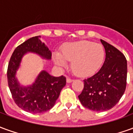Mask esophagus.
<instances>
[{
    "instance_id": "34e87169",
    "label": "esophagus",
    "mask_w": 133,
    "mask_h": 133,
    "mask_svg": "<svg viewBox=\"0 0 133 133\" xmlns=\"http://www.w3.org/2000/svg\"><path fill=\"white\" fill-rule=\"evenodd\" d=\"M67 83H71L73 80L72 79H71V78H67Z\"/></svg>"
}]
</instances>
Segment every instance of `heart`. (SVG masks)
<instances>
[{
    "label": "heart",
    "mask_w": 133,
    "mask_h": 133,
    "mask_svg": "<svg viewBox=\"0 0 133 133\" xmlns=\"http://www.w3.org/2000/svg\"><path fill=\"white\" fill-rule=\"evenodd\" d=\"M105 51L102 45L91 41H81L67 44L63 48L62 54L56 53L55 63L66 67L71 63V69L78 76H88L94 74L103 63Z\"/></svg>",
    "instance_id": "obj_1"
}]
</instances>
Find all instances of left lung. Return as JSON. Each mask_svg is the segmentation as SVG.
<instances>
[{
    "label": "left lung",
    "instance_id": "1",
    "mask_svg": "<svg viewBox=\"0 0 133 133\" xmlns=\"http://www.w3.org/2000/svg\"><path fill=\"white\" fill-rule=\"evenodd\" d=\"M105 60L100 70L84 80V88L78 98L81 104L93 111H105L117 104L127 84V61L122 52L103 40Z\"/></svg>",
    "mask_w": 133,
    "mask_h": 133
}]
</instances>
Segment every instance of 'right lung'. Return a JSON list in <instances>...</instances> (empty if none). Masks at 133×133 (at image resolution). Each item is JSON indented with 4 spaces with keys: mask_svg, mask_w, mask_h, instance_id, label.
Returning <instances> with one entry per match:
<instances>
[{
    "mask_svg": "<svg viewBox=\"0 0 133 133\" xmlns=\"http://www.w3.org/2000/svg\"><path fill=\"white\" fill-rule=\"evenodd\" d=\"M41 38V36L30 38L17 47L10 57L7 70L8 83L14 102L19 108L31 113H42L52 108L66 84L63 75L53 77L43 70L33 85H20L16 78V71L26 52H35L47 60L51 59L52 53Z\"/></svg>",
    "mask_w": 133,
    "mask_h": 133,
    "instance_id": "obj_1",
    "label": "right lung"
}]
</instances>
